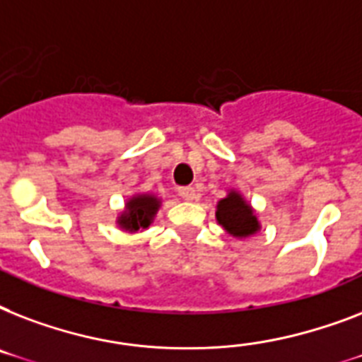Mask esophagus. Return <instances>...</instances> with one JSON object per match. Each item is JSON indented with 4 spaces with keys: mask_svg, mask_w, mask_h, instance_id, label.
Returning a JSON list of instances; mask_svg holds the SVG:
<instances>
[{
    "mask_svg": "<svg viewBox=\"0 0 362 362\" xmlns=\"http://www.w3.org/2000/svg\"><path fill=\"white\" fill-rule=\"evenodd\" d=\"M178 195H180L184 201H193L195 199V189L192 186H182L178 187Z\"/></svg>",
    "mask_w": 362,
    "mask_h": 362,
    "instance_id": "obj_1",
    "label": "esophagus"
}]
</instances>
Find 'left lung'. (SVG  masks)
Here are the masks:
<instances>
[{
    "instance_id": "1",
    "label": "left lung",
    "mask_w": 362,
    "mask_h": 362,
    "mask_svg": "<svg viewBox=\"0 0 362 362\" xmlns=\"http://www.w3.org/2000/svg\"><path fill=\"white\" fill-rule=\"evenodd\" d=\"M216 218L233 237H247L259 229L257 218L253 216V210L235 192L229 193L226 199H221L218 203Z\"/></svg>"
}]
</instances>
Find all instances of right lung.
<instances>
[{
  "instance_id": "right-lung-1",
  "label": "right lung",
  "mask_w": 362,
  "mask_h": 362,
  "mask_svg": "<svg viewBox=\"0 0 362 362\" xmlns=\"http://www.w3.org/2000/svg\"><path fill=\"white\" fill-rule=\"evenodd\" d=\"M159 201L153 195H136L127 203L125 214H122L120 226L125 231H139L146 229L153 220V214L158 212Z\"/></svg>"
}]
</instances>
